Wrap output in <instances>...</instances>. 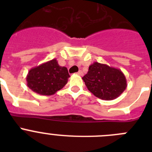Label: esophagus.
<instances>
[{"label":"esophagus","instance_id":"obj_1","mask_svg":"<svg viewBox=\"0 0 152 152\" xmlns=\"http://www.w3.org/2000/svg\"><path fill=\"white\" fill-rule=\"evenodd\" d=\"M77 75H80V76H82V75H84V74H83V72H82V71H81V70H80V71H79V72H77Z\"/></svg>","mask_w":152,"mask_h":152}]
</instances>
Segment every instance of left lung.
I'll return each instance as SVG.
<instances>
[{"instance_id": "1", "label": "left lung", "mask_w": 152, "mask_h": 152, "mask_svg": "<svg viewBox=\"0 0 152 152\" xmlns=\"http://www.w3.org/2000/svg\"><path fill=\"white\" fill-rule=\"evenodd\" d=\"M82 79L93 94L104 100L116 99L127 87L126 77L121 70L99 62L91 64Z\"/></svg>"}]
</instances>
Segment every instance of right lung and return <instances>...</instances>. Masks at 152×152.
Returning a JSON list of instances; mask_svg holds the SVG:
<instances>
[{
    "label": "right lung",
    "instance_id": "add662e5",
    "mask_svg": "<svg viewBox=\"0 0 152 152\" xmlns=\"http://www.w3.org/2000/svg\"><path fill=\"white\" fill-rule=\"evenodd\" d=\"M70 77L68 69L60 66L56 59L31 68L26 76L29 89L40 95L50 96L63 88Z\"/></svg>",
    "mask_w": 152,
    "mask_h": 152
}]
</instances>
